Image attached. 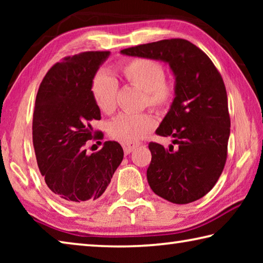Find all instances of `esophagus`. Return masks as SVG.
I'll use <instances>...</instances> for the list:
<instances>
[{
    "mask_svg": "<svg viewBox=\"0 0 263 263\" xmlns=\"http://www.w3.org/2000/svg\"><path fill=\"white\" fill-rule=\"evenodd\" d=\"M141 145V142L139 141H135V142H127V144H123V148L125 154H130L132 151H135L137 147H139Z\"/></svg>",
    "mask_w": 263,
    "mask_h": 263,
    "instance_id": "1",
    "label": "esophagus"
}]
</instances>
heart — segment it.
Wrapping results in <instances>:
<instances>
[{"label":"heart","instance_id":"b5f03b06","mask_svg":"<svg viewBox=\"0 0 263 263\" xmlns=\"http://www.w3.org/2000/svg\"><path fill=\"white\" fill-rule=\"evenodd\" d=\"M118 74L130 86L142 90L141 105L149 106L157 112H166L176 97V83L166 77L162 62L149 58H135L119 66ZM91 95L99 109L106 115L116 110L118 86L106 74H97L91 82ZM152 114H123L111 122L109 135L124 144L144 138L155 127Z\"/></svg>","mask_w":263,"mask_h":263}]
</instances>
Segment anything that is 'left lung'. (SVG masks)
Returning a JSON list of instances; mask_svg holds the SVG:
<instances>
[{"label": "left lung", "mask_w": 263, "mask_h": 263, "mask_svg": "<svg viewBox=\"0 0 263 263\" xmlns=\"http://www.w3.org/2000/svg\"><path fill=\"white\" fill-rule=\"evenodd\" d=\"M121 52L162 60L176 77V97L155 133L173 137L177 147L166 149L149 142L147 181L155 194L169 202L197 201L215 186L228 159L231 119L220 73L201 48L181 38Z\"/></svg>", "instance_id": "obj_1"}]
</instances>
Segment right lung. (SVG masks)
I'll return each instance as SVG.
<instances>
[{
	"label": "right lung",
	"instance_id": "right-lung-1",
	"mask_svg": "<svg viewBox=\"0 0 263 263\" xmlns=\"http://www.w3.org/2000/svg\"><path fill=\"white\" fill-rule=\"evenodd\" d=\"M109 54L88 51L64 58L48 69L35 97L32 140L38 168L54 197L69 206L96 202L124 157L116 141H105L90 155L86 149L88 140L103 139L91 127L101 111L90 87Z\"/></svg>",
	"mask_w": 263,
	"mask_h": 263
}]
</instances>
